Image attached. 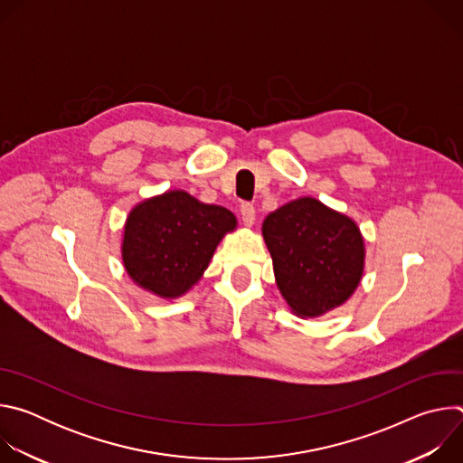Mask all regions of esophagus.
Returning a JSON list of instances; mask_svg holds the SVG:
<instances>
[{
    "mask_svg": "<svg viewBox=\"0 0 463 463\" xmlns=\"http://www.w3.org/2000/svg\"><path fill=\"white\" fill-rule=\"evenodd\" d=\"M240 216H241V222H243L245 227H252L254 220H256V211L250 203H241L240 205Z\"/></svg>",
    "mask_w": 463,
    "mask_h": 463,
    "instance_id": "1",
    "label": "esophagus"
}]
</instances>
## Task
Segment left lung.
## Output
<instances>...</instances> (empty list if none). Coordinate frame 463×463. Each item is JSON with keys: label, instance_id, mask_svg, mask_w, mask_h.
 I'll return each mask as SVG.
<instances>
[{"label": "left lung", "instance_id": "8db88e82", "mask_svg": "<svg viewBox=\"0 0 463 463\" xmlns=\"http://www.w3.org/2000/svg\"><path fill=\"white\" fill-rule=\"evenodd\" d=\"M261 234L273 258L277 286L295 315H324L357 289L364 241L352 218L315 197H298L263 220Z\"/></svg>", "mask_w": 463, "mask_h": 463}]
</instances>
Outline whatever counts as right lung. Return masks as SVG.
I'll return each instance as SVG.
<instances>
[{
	"instance_id": "obj_1",
	"label": "right lung",
	"mask_w": 463,
	"mask_h": 463,
	"mask_svg": "<svg viewBox=\"0 0 463 463\" xmlns=\"http://www.w3.org/2000/svg\"><path fill=\"white\" fill-rule=\"evenodd\" d=\"M234 229L231 211L168 190L131 209L122 240L124 268L143 289L177 298L202 279L218 243Z\"/></svg>"
}]
</instances>
